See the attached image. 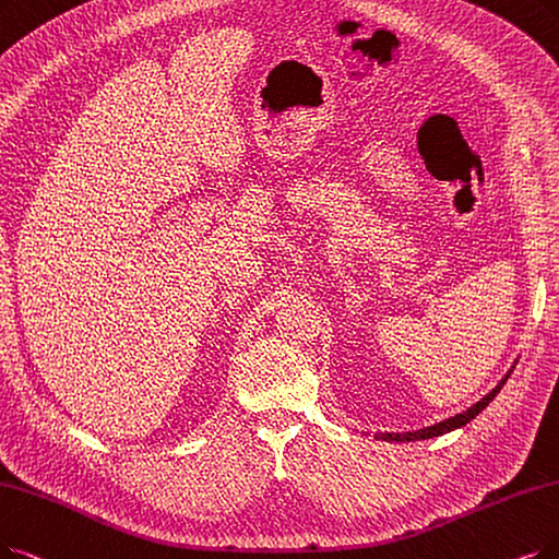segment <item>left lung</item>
<instances>
[{
	"mask_svg": "<svg viewBox=\"0 0 559 559\" xmlns=\"http://www.w3.org/2000/svg\"><path fill=\"white\" fill-rule=\"evenodd\" d=\"M516 365V362H513ZM511 371H513V367L507 371V376L502 378V381L490 390L481 401H477L475 406H471L467 411H463V413H459V415H454V417H450V419H444V421H438V424H433V427H424V429H417V431H404V433H376V440H385V442H413V440H429V438H436V436H442V433H450V431H454V429H461V427H465L467 421H473L488 404L490 401H493L496 396H498V392L502 390V385L507 383V378L511 376Z\"/></svg>",
	"mask_w": 559,
	"mask_h": 559,
	"instance_id": "1",
	"label": "left lung"
}]
</instances>
